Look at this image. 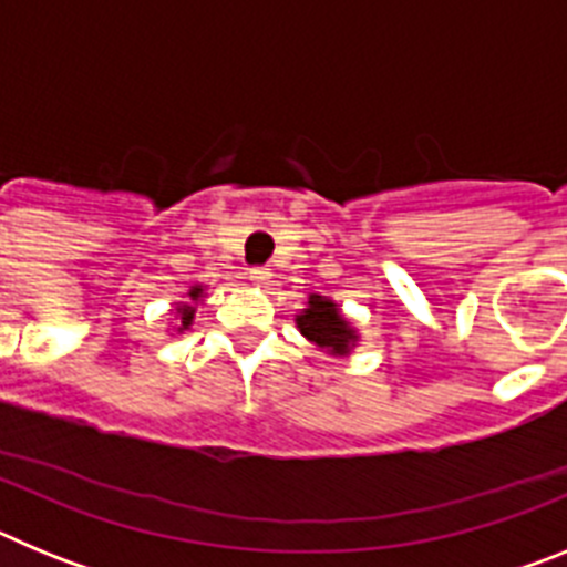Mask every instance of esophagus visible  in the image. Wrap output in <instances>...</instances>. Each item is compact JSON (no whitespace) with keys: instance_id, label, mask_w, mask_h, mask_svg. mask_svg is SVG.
<instances>
[{"instance_id":"obj_1","label":"esophagus","mask_w":567,"mask_h":567,"mask_svg":"<svg viewBox=\"0 0 567 567\" xmlns=\"http://www.w3.org/2000/svg\"><path fill=\"white\" fill-rule=\"evenodd\" d=\"M269 278H272V272H269L267 267H252V269H249V280H252V284H258V287H260V284H267Z\"/></svg>"}]
</instances>
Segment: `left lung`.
Returning <instances> with one entry per match:
<instances>
[{
	"mask_svg": "<svg viewBox=\"0 0 567 567\" xmlns=\"http://www.w3.org/2000/svg\"><path fill=\"white\" fill-rule=\"evenodd\" d=\"M300 334L312 340L318 349H327L329 354H349L358 343V332L352 323L340 315L338 303L323 295H309V307L295 318Z\"/></svg>",
	"mask_w": 567,
	"mask_h": 567,
	"instance_id": "8db88e82",
	"label": "left lung"
}]
</instances>
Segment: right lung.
I'll list each match as a JSON object with an SVG mask.
<instances>
[{
	"label": "right lung",
	"instance_id": "add662e5",
	"mask_svg": "<svg viewBox=\"0 0 567 567\" xmlns=\"http://www.w3.org/2000/svg\"><path fill=\"white\" fill-rule=\"evenodd\" d=\"M189 300L187 303H182V307L175 309V315H178V332H184V329L193 327V318H195V300L202 298L204 295V287L202 284H195L193 289H189Z\"/></svg>",
	"mask_w": 567,
	"mask_h": 567
}]
</instances>
